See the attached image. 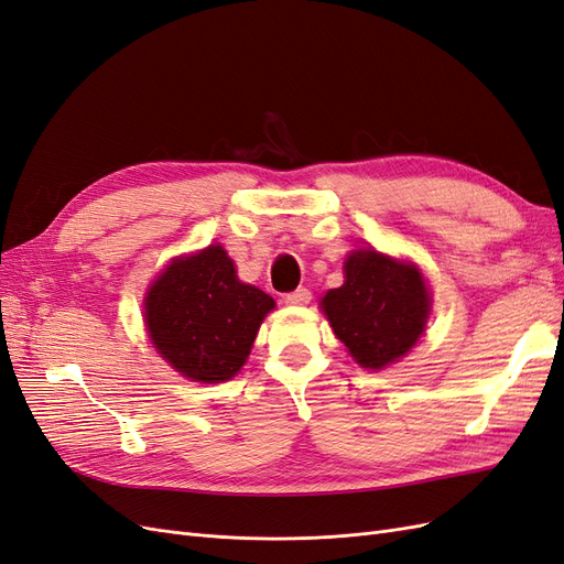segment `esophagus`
I'll return each instance as SVG.
<instances>
[{
	"mask_svg": "<svg viewBox=\"0 0 564 564\" xmlns=\"http://www.w3.org/2000/svg\"><path fill=\"white\" fill-rule=\"evenodd\" d=\"M311 299H313V294L305 286H299V289H294V292L284 294L286 305H305V303H311Z\"/></svg>",
	"mask_w": 564,
	"mask_h": 564,
	"instance_id": "obj_1",
	"label": "esophagus"
}]
</instances>
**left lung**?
I'll list each match as a JSON object with an SVG mask.
<instances>
[{
    "instance_id": "1",
    "label": "left lung",
    "mask_w": 564,
    "mask_h": 564,
    "mask_svg": "<svg viewBox=\"0 0 564 564\" xmlns=\"http://www.w3.org/2000/svg\"><path fill=\"white\" fill-rule=\"evenodd\" d=\"M431 299L421 272L373 249L348 256L346 282L322 299L338 340L365 369H381L412 348Z\"/></svg>"
}]
</instances>
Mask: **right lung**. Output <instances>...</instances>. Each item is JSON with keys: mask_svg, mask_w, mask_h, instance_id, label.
I'll use <instances>...</instances> for the list:
<instances>
[{"mask_svg": "<svg viewBox=\"0 0 564 564\" xmlns=\"http://www.w3.org/2000/svg\"><path fill=\"white\" fill-rule=\"evenodd\" d=\"M275 301L237 280L224 247L174 261L150 286L145 324L152 344L183 377L218 383L245 365Z\"/></svg>", "mask_w": 564, "mask_h": 564, "instance_id": "right-lung-1", "label": "right lung"}]
</instances>
